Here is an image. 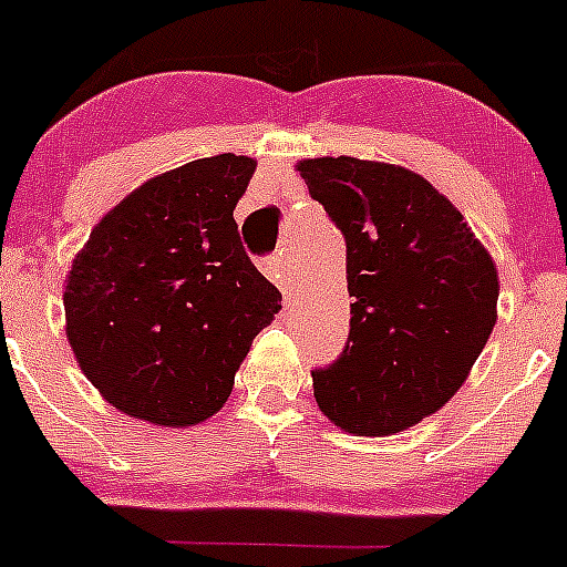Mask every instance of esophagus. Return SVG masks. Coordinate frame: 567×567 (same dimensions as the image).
I'll use <instances>...</instances> for the list:
<instances>
[{
  "label": "esophagus",
  "instance_id": "1",
  "mask_svg": "<svg viewBox=\"0 0 567 567\" xmlns=\"http://www.w3.org/2000/svg\"><path fill=\"white\" fill-rule=\"evenodd\" d=\"M261 272L267 275L269 280H272V284H278L280 287V292L284 295H289V287H287V267H284V261H280L278 256H272V258H264L261 261Z\"/></svg>",
  "mask_w": 567,
  "mask_h": 567
}]
</instances>
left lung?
Segmentation results:
<instances>
[{
	"instance_id": "1",
	"label": "left lung",
	"mask_w": 567,
	"mask_h": 567,
	"mask_svg": "<svg viewBox=\"0 0 567 567\" xmlns=\"http://www.w3.org/2000/svg\"><path fill=\"white\" fill-rule=\"evenodd\" d=\"M309 194L348 245L350 337L315 370L320 412L355 436H386L440 412L498 320V269L445 194L384 161L306 158Z\"/></svg>"
}]
</instances>
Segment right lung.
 <instances>
[{
    "mask_svg": "<svg viewBox=\"0 0 567 567\" xmlns=\"http://www.w3.org/2000/svg\"><path fill=\"white\" fill-rule=\"evenodd\" d=\"M247 155L188 161L150 177L91 230L66 275V337L118 412L153 425L217 414L280 292L252 267L234 208Z\"/></svg>",
    "mask_w": 567,
    "mask_h": 567,
    "instance_id": "add662e5",
    "label": "right lung"
}]
</instances>
